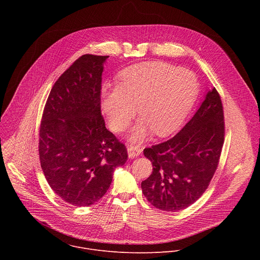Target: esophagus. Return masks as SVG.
Wrapping results in <instances>:
<instances>
[{
	"instance_id": "esophagus-1",
	"label": "esophagus",
	"mask_w": 260,
	"mask_h": 260,
	"mask_svg": "<svg viewBox=\"0 0 260 260\" xmlns=\"http://www.w3.org/2000/svg\"><path fill=\"white\" fill-rule=\"evenodd\" d=\"M142 152V148L139 145H128L127 146V153L129 158H134L138 155H140Z\"/></svg>"
}]
</instances>
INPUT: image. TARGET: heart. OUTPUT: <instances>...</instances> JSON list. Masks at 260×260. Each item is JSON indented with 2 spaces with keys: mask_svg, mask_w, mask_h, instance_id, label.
I'll return each instance as SVG.
<instances>
[{
  "mask_svg": "<svg viewBox=\"0 0 260 260\" xmlns=\"http://www.w3.org/2000/svg\"><path fill=\"white\" fill-rule=\"evenodd\" d=\"M199 93V81L191 71L165 62L132 66L119 75V85L103 90L101 107L110 127L124 131L136 115L142 119L131 140H143L150 129L159 137L176 131L187 116Z\"/></svg>",
  "mask_w": 260,
  "mask_h": 260,
  "instance_id": "obj_1",
  "label": "heart"
}]
</instances>
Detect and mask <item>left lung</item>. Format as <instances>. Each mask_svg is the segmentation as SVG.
<instances>
[{
    "mask_svg": "<svg viewBox=\"0 0 260 260\" xmlns=\"http://www.w3.org/2000/svg\"><path fill=\"white\" fill-rule=\"evenodd\" d=\"M224 135L223 106L214 87L176 136L144 149L153 166L152 174L141 184L148 202L176 212L198 201L217 170Z\"/></svg>",
    "mask_w": 260,
    "mask_h": 260,
    "instance_id": "1",
    "label": "left lung"
}]
</instances>
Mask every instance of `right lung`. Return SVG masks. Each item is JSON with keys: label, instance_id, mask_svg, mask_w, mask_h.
Listing matches in <instances>:
<instances>
[{"label": "right lung", "instance_id": "add662e5", "mask_svg": "<svg viewBox=\"0 0 260 260\" xmlns=\"http://www.w3.org/2000/svg\"><path fill=\"white\" fill-rule=\"evenodd\" d=\"M109 56L84 54L55 81L39 131V157L52 190L64 202L88 207L125 164L127 150L105 126L101 112L103 63Z\"/></svg>", "mask_w": 260, "mask_h": 260}]
</instances>
